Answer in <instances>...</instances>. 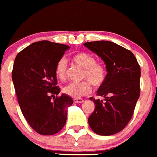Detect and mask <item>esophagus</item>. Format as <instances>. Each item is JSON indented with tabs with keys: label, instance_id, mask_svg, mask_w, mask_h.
I'll list each match as a JSON object with an SVG mask.
<instances>
[{
	"label": "esophagus",
	"instance_id": "esophagus-1",
	"mask_svg": "<svg viewBox=\"0 0 157 157\" xmlns=\"http://www.w3.org/2000/svg\"><path fill=\"white\" fill-rule=\"evenodd\" d=\"M73 101H74V102H75V103H80L84 102V100L82 99V98H74Z\"/></svg>",
	"mask_w": 157,
	"mask_h": 157
}]
</instances>
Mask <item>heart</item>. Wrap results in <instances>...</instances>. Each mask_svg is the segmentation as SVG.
Wrapping results in <instances>:
<instances>
[{"label": "heart", "mask_w": 157, "mask_h": 157, "mask_svg": "<svg viewBox=\"0 0 157 157\" xmlns=\"http://www.w3.org/2000/svg\"><path fill=\"white\" fill-rule=\"evenodd\" d=\"M75 63L84 69L82 78H87L80 82H70L66 85L63 90L67 95L74 98H80L91 91V84L96 88L102 85L107 75V69L103 63H97L93 55L85 52L77 53L72 57ZM67 63L64 57H61L56 62L55 72L56 76L64 80L67 76Z\"/></svg>", "instance_id": "1"}]
</instances>
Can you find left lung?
Returning <instances> with one entry per match:
<instances>
[{
	"instance_id": "obj_1",
	"label": "left lung",
	"mask_w": 157,
	"mask_h": 157,
	"mask_svg": "<svg viewBox=\"0 0 157 157\" xmlns=\"http://www.w3.org/2000/svg\"><path fill=\"white\" fill-rule=\"evenodd\" d=\"M104 61L107 69L105 82L97 95L104 101L90 98L95 104L88 124L99 135H115L128 125L140 97V67L135 55L117 44L108 41L84 44Z\"/></svg>"
}]
</instances>
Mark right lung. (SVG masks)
Masks as SVG:
<instances>
[{
  "label": "right lung",
  "mask_w": 157,
  "mask_h": 157,
  "mask_svg": "<svg viewBox=\"0 0 157 157\" xmlns=\"http://www.w3.org/2000/svg\"><path fill=\"white\" fill-rule=\"evenodd\" d=\"M69 48L62 44L38 41L15 58L12 79L19 105L30 126L40 135L59 132L67 122V108L73 103L65 94L58 96L60 88L56 86L55 72L56 62Z\"/></svg>",
  "instance_id": "1"
}]
</instances>
